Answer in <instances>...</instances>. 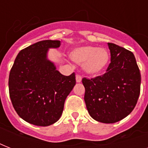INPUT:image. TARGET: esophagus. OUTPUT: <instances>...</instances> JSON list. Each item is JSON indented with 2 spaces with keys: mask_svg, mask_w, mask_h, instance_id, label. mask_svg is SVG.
Here are the masks:
<instances>
[{
  "mask_svg": "<svg viewBox=\"0 0 148 148\" xmlns=\"http://www.w3.org/2000/svg\"><path fill=\"white\" fill-rule=\"evenodd\" d=\"M81 79H82V77H81V75H80V74H77V75H76V81L77 82V83L81 82Z\"/></svg>",
  "mask_w": 148,
  "mask_h": 148,
  "instance_id": "34e87169",
  "label": "esophagus"
}]
</instances>
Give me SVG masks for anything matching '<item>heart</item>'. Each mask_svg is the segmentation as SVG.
I'll list each match as a JSON object with an SVG mask.
<instances>
[{
	"label": "heart",
	"instance_id": "b5f03b06",
	"mask_svg": "<svg viewBox=\"0 0 148 148\" xmlns=\"http://www.w3.org/2000/svg\"><path fill=\"white\" fill-rule=\"evenodd\" d=\"M71 58L78 64H83L87 73L97 74L103 71L109 61L108 51L91 46L78 47L71 53Z\"/></svg>",
	"mask_w": 148,
	"mask_h": 148
}]
</instances>
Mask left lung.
<instances>
[{"instance_id":"left-lung-1","label":"left lung","mask_w":148,"mask_h":148,"mask_svg":"<svg viewBox=\"0 0 148 148\" xmlns=\"http://www.w3.org/2000/svg\"><path fill=\"white\" fill-rule=\"evenodd\" d=\"M110 63L102 75L83 77L84 101L97 121L113 124L124 119L135 108L140 91V73L131 51L108 43Z\"/></svg>"}]
</instances>
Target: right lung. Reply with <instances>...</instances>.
Returning <instances> with one entry per match:
<instances>
[{
    "instance_id": "add662e5",
    "label": "right lung",
    "mask_w": 148,
    "mask_h": 148,
    "mask_svg": "<svg viewBox=\"0 0 148 148\" xmlns=\"http://www.w3.org/2000/svg\"><path fill=\"white\" fill-rule=\"evenodd\" d=\"M60 40L37 42L20 51L9 74V95L22 119L37 126L57 122L64 101L76 84L75 73L64 76L47 60L48 48L59 47Z\"/></svg>"
}]
</instances>
